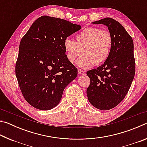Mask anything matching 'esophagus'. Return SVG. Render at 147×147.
<instances>
[{"mask_svg":"<svg viewBox=\"0 0 147 147\" xmlns=\"http://www.w3.org/2000/svg\"><path fill=\"white\" fill-rule=\"evenodd\" d=\"M78 74H85V72H84L83 70H82V69H78Z\"/></svg>","mask_w":147,"mask_h":147,"instance_id":"34e87169","label":"esophagus"}]
</instances>
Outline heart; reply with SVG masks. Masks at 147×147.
<instances>
[{
  "label": "heart",
  "instance_id": "1",
  "mask_svg": "<svg viewBox=\"0 0 147 147\" xmlns=\"http://www.w3.org/2000/svg\"><path fill=\"white\" fill-rule=\"evenodd\" d=\"M75 41L66 39L63 47L68 60L73 63L83 53L84 55L76 62L82 69L90 67L94 63L99 65L104 63L110 54L113 36L108 30L96 27L84 29L74 36Z\"/></svg>",
  "mask_w": 147,
  "mask_h": 147
}]
</instances>
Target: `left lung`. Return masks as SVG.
I'll use <instances>...</instances> for the list:
<instances>
[{
	"label": "left lung",
	"instance_id": "obj_1",
	"mask_svg": "<svg viewBox=\"0 0 147 147\" xmlns=\"http://www.w3.org/2000/svg\"><path fill=\"white\" fill-rule=\"evenodd\" d=\"M92 24L106 25L113 38L106 61L96 69L87 72L90 78V85L87 89L88 100L96 108L108 110L123 100L134 80V42L123 25L115 19L108 17Z\"/></svg>",
	"mask_w": 147,
	"mask_h": 147
}]
</instances>
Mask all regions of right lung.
<instances>
[{"mask_svg": "<svg viewBox=\"0 0 147 147\" xmlns=\"http://www.w3.org/2000/svg\"><path fill=\"white\" fill-rule=\"evenodd\" d=\"M80 29L66 20L41 16L22 38L16 74L24 98L34 108H54L76 78L78 69L67 58L63 43Z\"/></svg>", "mask_w": 147, "mask_h": 147, "instance_id": "obj_1", "label": "right lung"}]
</instances>
